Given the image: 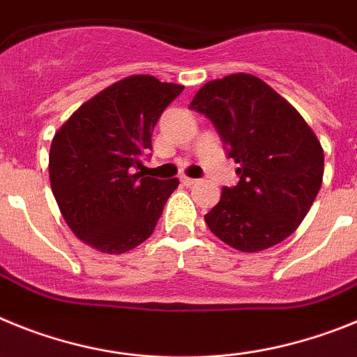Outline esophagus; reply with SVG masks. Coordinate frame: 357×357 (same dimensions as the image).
<instances>
[{
    "instance_id": "34e87169",
    "label": "esophagus",
    "mask_w": 357,
    "mask_h": 357,
    "mask_svg": "<svg viewBox=\"0 0 357 357\" xmlns=\"http://www.w3.org/2000/svg\"><path fill=\"white\" fill-rule=\"evenodd\" d=\"M179 181H181L183 185H185V187H192V185H196L197 179L188 178V176H181V179H179Z\"/></svg>"
}]
</instances>
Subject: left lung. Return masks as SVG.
I'll return each instance as SVG.
<instances>
[{
    "instance_id": "left-lung-1",
    "label": "left lung",
    "mask_w": 357,
    "mask_h": 357,
    "mask_svg": "<svg viewBox=\"0 0 357 357\" xmlns=\"http://www.w3.org/2000/svg\"><path fill=\"white\" fill-rule=\"evenodd\" d=\"M190 109L204 114L238 163L204 215L210 231L238 252H262L307 215L324 178V149L302 114L264 80L235 73L206 82Z\"/></svg>"
}]
</instances>
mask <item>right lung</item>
<instances>
[{"mask_svg":"<svg viewBox=\"0 0 357 357\" xmlns=\"http://www.w3.org/2000/svg\"><path fill=\"white\" fill-rule=\"evenodd\" d=\"M183 86L132 75L82 104L55 132L50 183L71 231L102 253L129 252L156 228L178 178H147L145 154Z\"/></svg>","mask_w":357,"mask_h":357,"instance_id":"obj_1","label":"right lung"}]
</instances>
